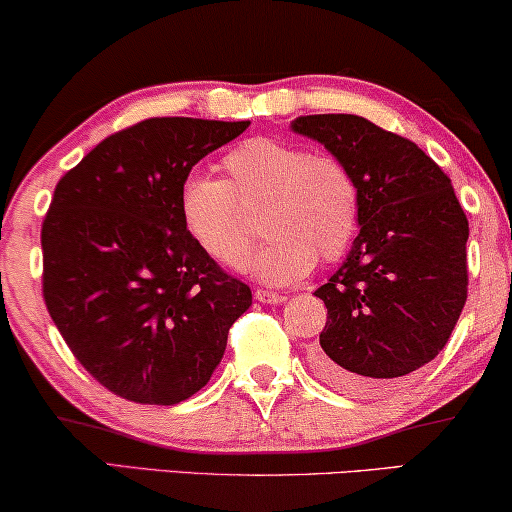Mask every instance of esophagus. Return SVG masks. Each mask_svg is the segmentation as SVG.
Masks as SVG:
<instances>
[{
    "instance_id": "34e87169",
    "label": "esophagus",
    "mask_w": 512,
    "mask_h": 512,
    "mask_svg": "<svg viewBox=\"0 0 512 512\" xmlns=\"http://www.w3.org/2000/svg\"><path fill=\"white\" fill-rule=\"evenodd\" d=\"M254 298L258 300V303H265V305H277V303H284V300H286V296H282V293L268 291V289H256Z\"/></svg>"
}]
</instances>
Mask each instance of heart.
I'll use <instances>...</instances> for the list:
<instances>
[{"label":"heart","instance_id":"b5f03b06","mask_svg":"<svg viewBox=\"0 0 512 512\" xmlns=\"http://www.w3.org/2000/svg\"><path fill=\"white\" fill-rule=\"evenodd\" d=\"M228 181L188 174L179 195L181 221L193 242L226 268H244L256 240L247 212L263 207L268 240L254 258L265 284L298 282L317 256L345 254L359 226V186L347 165L328 153L272 137L237 144L223 158Z\"/></svg>","mask_w":512,"mask_h":512}]
</instances>
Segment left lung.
Returning <instances> with one entry per match:
<instances>
[{
  "mask_svg": "<svg viewBox=\"0 0 512 512\" xmlns=\"http://www.w3.org/2000/svg\"><path fill=\"white\" fill-rule=\"evenodd\" d=\"M359 186V235L314 296L328 317L312 366L335 389L373 394L433 361L468 293V219L452 181L415 142L354 114L298 116Z\"/></svg>",
  "mask_w": 512,
  "mask_h": 512,
  "instance_id": "1",
  "label": "left lung"
}]
</instances>
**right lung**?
I'll list each match as a JSON object with an SVG mask.
<instances>
[{
	"label": "right lung",
	"mask_w": 512,
	"mask_h": 512,
	"mask_svg": "<svg viewBox=\"0 0 512 512\" xmlns=\"http://www.w3.org/2000/svg\"><path fill=\"white\" fill-rule=\"evenodd\" d=\"M249 121L146 118L95 146L55 186L41 226L44 300L76 361L135 403L200 391L251 289L181 221L193 165Z\"/></svg>",
	"instance_id": "add662e5"
}]
</instances>
